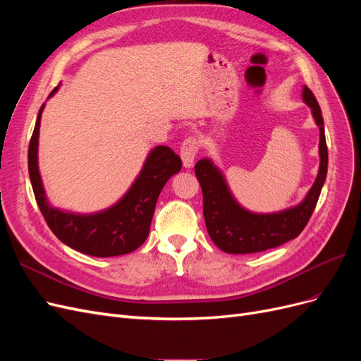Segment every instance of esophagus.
<instances>
[{
    "label": "esophagus",
    "instance_id": "obj_1",
    "mask_svg": "<svg viewBox=\"0 0 361 361\" xmlns=\"http://www.w3.org/2000/svg\"><path fill=\"white\" fill-rule=\"evenodd\" d=\"M199 152V141L195 137H188L183 140V143L180 146V158H182V164L185 169L192 167L195 155Z\"/></svg>",
    "mask_w": 361,
    "mask_h": 361
}]
</instances>
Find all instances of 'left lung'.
Wrapping results in <instances>:
<instances>
[{
  "instance_id": "8db88e82",
  "label": "left lung",
  "mask_w": 361,
  "mask_h": 361,
  "mask_svg": "<svg viewBox=\"0 0 361 361\" xmlns=\"http://www.w3.org/2000/svg\"><path fill=\"white\" fill-rule=\"evenodd\" d=\"M302 99L312 108L314 122L319 126L321 164L313 187L300 204L276 214H253L236 203L221 171L211 159H200L195 164L194 171L203 192V216L207 233L214 244L226 253H260L297 238L307 226L326 178L329 150L325 143L321 108L307 85L302 89Z\"/></svg>"
}]
</instances>
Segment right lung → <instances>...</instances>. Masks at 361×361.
I'll use <instances>...</instances> for the list:
<instances>
[{
  "instance_id": "1",
  "label": "right lung",
  "mask_w": 361,
  "mask_h": 361,
  "mask_svg": "<svg viewBox=\"0 0 361 361\" xmlns=\"http://www.w3.org/2000/svg\"><path fill=\"white\" fill-rule=\"evenodd\" d=\"M59 87L51 92L49 97ZM43 106L45 105L40 106L30 140L28 173L39 209L52 233L63 244L94 257L128 255L137 250L147 239L161 190L173 174L182 169L180 158L170 147L158 146L149 154L133 187L114 206L90 215L63 212L48 203L37 166L39 126Z\"/></svg>"
}]
</instances>
